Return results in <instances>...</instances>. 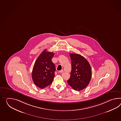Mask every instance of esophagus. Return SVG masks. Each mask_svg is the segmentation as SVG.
<instances>
[{
    "label": "esophagus",
    "instance_id": "1",
    "mask_svg": "<svg viewBox=\"0 0 121 121\" xmlns=\"http://www.w3.org/2000/svg\"><path fill=\"white\" fill-rule=\"evenodd\" d=\"M63 72H64L63 70H61L60 71H59V73H62Z\"/></svg>",
    "mask_w": 121,
    "mask_h": 121
}]
</instances>
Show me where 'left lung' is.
<instances>
[{"label":"left lung","instance_id":"obj_1","mask_svg":"<svg viewBox=\"0 0 121 121\" xmlns=\"http://www.w3.org/2000/svg\"><path fill=\"white\" fill-rule=\"evenodd\" d=\"M69 55L72 70L67 82L74 90L81 91L88 85L91 81V68L84 57L78 54L69 53Z\"/></svg>","mask_w":121,"mask_h":121}]
</instances>
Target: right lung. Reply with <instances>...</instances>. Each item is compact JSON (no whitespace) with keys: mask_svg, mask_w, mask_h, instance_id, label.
<instances>
[{"mask_svg":"<svg viewBox=\"0 0 121 121\" xmlns=\"http://www.w3.org/2000/svg\"><path fill=\"white\" fill-rule=\"evenodd\" d=\"M54 55L52 52L44 50L36 60L32 72V78L35 84L40 88L49 85L53 81L56 70L52 59Z\"/></svg>","mask_w":121,"mask_h":121,"instance_id":"add662e5","label":"right lung"}]
</instances>
